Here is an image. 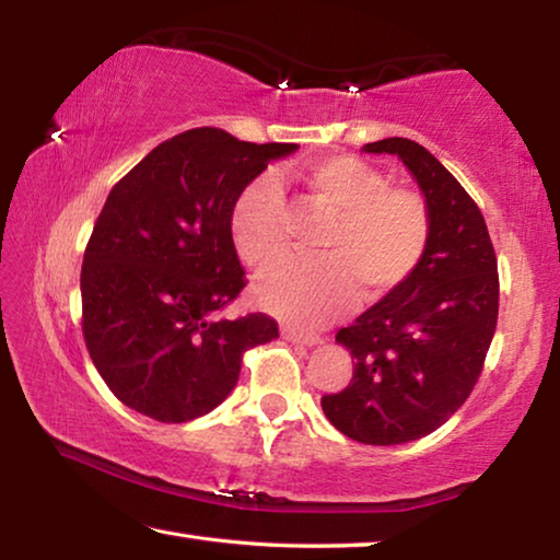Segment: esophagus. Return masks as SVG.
<instances>
[{"mask_svg":"<svg viewBox=\"0 0 560 560\" xmlns=\"http://www.w3.org/2000/svg\"><path fill=\"white\" fill-rule=\"evenodd\" d=\"M281 336L287 338V340H291V343H301V346H316V343H320L318 336H303V334H296V330H291V328H283Z\"/></svg>","mask_w":560,"mask_h":560,"instance_id":"1","label":"esophagus"}]
</instances>
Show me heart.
<instances>
[{
	"label": "heart",
	"instance_id": "obj_1",
	"mask_svg": "<svg viewBox=\"0 0 560 560\" xmlns=\"http://www.w3.org/2000/svg\"><path fill=\"white\" fill-rule=\"evenodd\" d=\"M308 205L330 214L316 246L320 259H283L254 283L261 308L301 330H314L355 301H381L415 277L428 254L432 212L410 187L387 185L355 155H324L296 170ZM230 236L246 267L259 269L287 246V205L273 175L242 187L230 210Z\"/></svg>",
	"mask_w": 560,
	"mask_h": 560
}]
</instances>
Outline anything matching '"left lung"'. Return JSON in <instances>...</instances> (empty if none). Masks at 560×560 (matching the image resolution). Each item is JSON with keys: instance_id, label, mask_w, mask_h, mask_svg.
I'll return each mask as SVG.
<instances>
[{"instance_id": "8db88e82", "label": "left lung", "mask_w": 560, "mask_h": 560, "mask_svg": "<svg viewBox=\"0 0 560 560\" xmlns=\"http://www.w3.org/2000/svg\"><path fill=\"white\" fill-rule=\"evenodd\" d=\"M363 150L400 158L432 212L415 277L336 334L353 381L320 397L336 430L385 447L442 428L474 390L497 330L499 273L485 214L428 148L385 138Z\"/></svg>"}]
</instances>
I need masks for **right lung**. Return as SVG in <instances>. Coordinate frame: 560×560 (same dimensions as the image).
<instances>
[{
  "mask_svg": "<svg viewBox=\"0 0 560 560\" xmlns=\"http://www.w3.org/2000/svg\"><path fill=\"white\" fill-rule=\"evenodd\" d=\"M293 143H244L220 128L165 140L113 185L81 267L89 355L122 405L189 422L234 390L246 350L279 338L267 314L220 318L246 287L230 210Z\"/></svg>",
  "mask_w": 560,
  "mask_h": 560,
  "instance_id": "right-lung-1",
  "label": "right lung"
}]
</instances>
